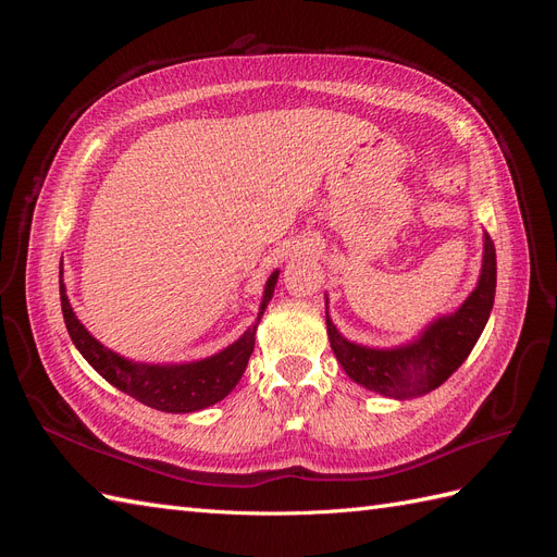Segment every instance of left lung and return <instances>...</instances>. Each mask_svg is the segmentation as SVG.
I'll use <instances>...</instances> for the list:
<instances>
[{"label":"left lung","mask_w":557,"mask_h":557,"mask_svg":"<svg viewBox=\"0 0 557 557\" xmlns=\"http://www.w3.org/2000/svg\"><path fill=\"white\" fill-rule=\"evenodd\" d=\"M497 285V258L491 234H483V264L476 288L462 307L432 320L413 342L395 348H369L348 342L325 311L330 346L344 372L383 397L411 399L440 387L458 369L491 318Z\"/></svg>","instance_id":"left-lung-1"}]
</instances>
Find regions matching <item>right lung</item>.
Masks as SVG:
<instances>
[{"label": "right lung", "instance_id": "1", "mask_svg": "<svg viewBox=\"0 0 557 557\" xmlns=\"http://www.w3.org/2000/svg\"><path fill=\"white\" fill-rule=\"evenodd\" d=\"M278 272L267 278L262 305L256 325H250L237 342L215 352L211 358L183 364H144L125 360L117 352L99 344L95 336L81 325L76 318L66 288L62 283V262H60V305L66 332H70L74 346L86 358L99 376H104L117 391L146 404L150 409L166 413H193L207 409L211 404L225 399L232 387L239 383L246 372V364L252 348H256V330L260 318L274 297Z\"/></svg>", "mask_w": 557, "mask_h": 557}]
</instances>
